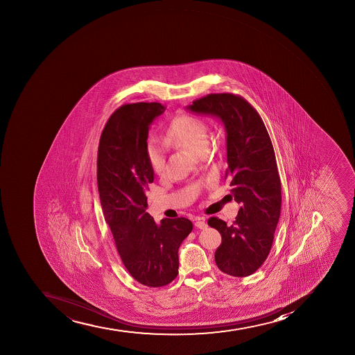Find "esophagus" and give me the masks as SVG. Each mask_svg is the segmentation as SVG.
<instances>
[{
	"label": "esophagus",
	"instance_id": "1",
	"mask_svg": "<svg viewBox=\"0 0 355 355\" xmlns=\"http://www.w3.org/2000/svg\"><path fill=\"white\" fill-rule=\"evenodd\" d=\"M195 226L198 227V230H205L207 225V223H205V219H204V218H196Z\"/></svg>",
	"mask_w": 355,
	"mask_h": 355
}]
</instances>
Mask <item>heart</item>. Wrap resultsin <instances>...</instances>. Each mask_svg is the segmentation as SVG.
Returning <instances> with one entry per match:
<instances>
[{
    "instance_id": "obj_1",
    "label": "heart",
    "mask_w": 355,
    "mask_h": 355,
    "mask_svg": "<svg viewBox=\"0 0 355 355\" xmlns=\"http://www.w3.org/2000/svg\"><path fill=\"white\" fill-rule=\"evenodd\" d=\"M164 141L166 144L182 146L195 154L207 151L209 145V128L207 123L189 114L177 116L166 130ZM148 164L157 175L166 171V155L159 141H150L146 148Z\"/></svg>"
}]
</instances>
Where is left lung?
Segmentation results:
<instances>
[{
  "instance_id": "obj_1",
  "label": "left lung",
  "mask_w": 355,
  "mask_h": 355,
  "mask_svg": "<svg viewBox=\"0 0 355 355\" xmlns=\"http://www.w3.org/2000/svg\"><path fill=\"white\" fill-rule=\"evenodd\" d=\"M187 109L218 116L225 125V178L242 207L232 226L217 217L207 225L223 239L214 254L218 268L230 276H250L269 255L279 220L282 185L272 143L260 114L239 95L209 94Z\"/></svg>"
}]
</instances>
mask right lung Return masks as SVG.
Returning a JSON list of instances; mask_svg holds the SVG:
<instances>
[{"instance_id":"1","label":"right lung","mask_w":355,"mask_h":355,"mask_svg":"<svg viewBox=\"0 0 355 355\" xmlns=\"http://www.w3.org/2000/svg\"><path fill=\"white\" fill-rule=\"evenodd\" d=\"M166 107L157 102L125 104L107 120L98 151V187L104 218L130 276L162 287L178 275V250L193 230L186 218L161 220L146 212L153 182L146 148L150 125Z\"/></svg>"}]
</instances>
